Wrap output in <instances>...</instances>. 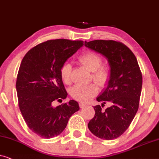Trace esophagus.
<instances>
[{
	"mask_svg": "<svg viewBox=\"0 0 159 159\" xmlns=\"http://www.w3.org/2000/svg\"><path fill=\"white\" fill-rule=\"evenodd\" d=\"M79 106L81 108H82V107H84L86 106V104H85V103L84 102H79Z\"/></svg>",
	"mask_w": 159,
	"mask_h": 159,
	"instance_id": "esophagus-1",
	"label": "esophagus"
}]
</instances>
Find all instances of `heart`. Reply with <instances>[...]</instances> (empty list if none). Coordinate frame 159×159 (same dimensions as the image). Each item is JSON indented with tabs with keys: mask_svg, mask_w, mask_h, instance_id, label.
<instances>
[{
	"mask_svg": "<svg viewBox=\"0 0 159 159\" xmlns=\"http://www.w3.org/2000/svg\"><path fill=\"white\" fill-rule=\"evenodd\" d=\"M78 61L88 70L92 72V79L100 86H104L109 79V70L107 67H101L102 59L99 55L92 52L84 53L78 57ZM72 65L70 63L65 62L60 70L61 78L65 84L70 81ZM98 93V87L96 84L82 86H75L70 89V95L76 100L86 102L92 99Z\"/></svg>",
	"mask_w": 159,
	"mask_h": 159,
	"instance_id": "obj_1",
	"label": "heart"
}]
</instances>
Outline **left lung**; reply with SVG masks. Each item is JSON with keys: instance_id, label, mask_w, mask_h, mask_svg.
Returning a JSON list of instances; mask_svg holds the SVG:
<instances>
[{"instance_id": "1", "label": "left lung", "mask_w": 159, "mask_h": 159, "mask_svg": "<svg viewBox=\"0 0 159 159\" xmlns=\"http://www.w3.org/2000/svg\"><path fill=\"white\" fill-rule=\"evenodd\" d=\"M86 47L104 56L109 63L110 77L98 102L111 106L102 110L94 107L95 115L89 122L88 128L99 138H118L127 129L139 107L143 76L134 54L120 42L105 40L85 41Z\"/></svg>"}]
</instances>
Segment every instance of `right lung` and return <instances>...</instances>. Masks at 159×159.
Masks as SVG:
<instances>
[{
    "instance_id": "1",
    "label": "right lung",
    "mask_w": 159,
    "mask_h": 159,
    "mask_svg": "<svg viewBox=\"0 0 159 159\" xmlns=\"http://www.w3.org/2000/svg\"><path fill=\"white\" fill-rule=\"evenodd\" d=\"M83 45L82 41L50 40L31 48L22 59L16 83L19 107L30 129L42 138L60 134L79 111L73 99L56 107L52 102L67 97L61 67Z\"/></svg>"
}]
</instances>
